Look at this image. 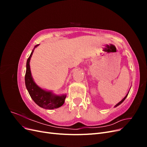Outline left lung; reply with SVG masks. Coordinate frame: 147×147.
Wrapping results in <instances>:
<instances>
[{"label":"left lung","instance_id":"left-lung-1","mask_svg":"<svg viewBox=\"0 0 147 147\" xmlns=\"http://www.w3.org/2000/svg\"><path fill=\"white\" fill-rule=\"evenodd\" d=\"M128 94H129V92L127 93V94L126 95V96H125V97H124V98H123V99H122V100H121V101H120L119 102H118V104H117V105H115V107H117V106H118L119 105H120V104H121L122 103V102H123V101H124V100H125V99H126V97H127V96Z\"/></svg>","mask_w":147,"mask_h":147}]
</instances>
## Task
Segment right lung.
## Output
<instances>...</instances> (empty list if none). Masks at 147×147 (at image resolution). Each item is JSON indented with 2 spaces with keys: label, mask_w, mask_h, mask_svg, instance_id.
<instances>
[{
  "label": "right lung",
  "mask_w": 147,
  "mask_h": 147,
  "mask_svg": "<svg viewBox=\"0 0 147 147\" xmlns=\"http://www.w3.org/2000/svg\"><path fill=\"white\" fill-rule=\"evenodd\" d=\"M38 45L39 44L34 47V50L30 53V55L26 63V72L25 75L26 86L31 98L39 107L49 110L59 108L64 104L66 95H56L53 94L51 91L43 90L34 82L32 75H31L29 65L30 60L35 48L37 47Z\"/></svg>",
  "instance_id": "obj_1"
}]
</instances>
